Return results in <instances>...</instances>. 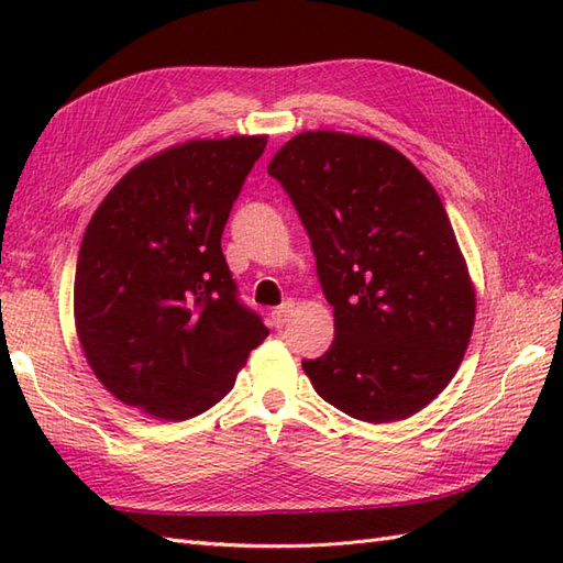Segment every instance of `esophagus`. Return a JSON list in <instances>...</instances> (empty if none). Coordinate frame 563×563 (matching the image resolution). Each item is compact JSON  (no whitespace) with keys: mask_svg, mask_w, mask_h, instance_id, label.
Instances as JSON below:
<instances>
[{"mask_svg":"<svg viewBox=\"0 0 563 563\" xmlns=\"http://www.w3.org/2000/svg\"><path fill=\"white\" fill-rule=\"evenodd\" d=\"M292 312H295V302L292 300H288V302H283L278 309H273V324H275V329H283L285 324H288L290 321V317H292Z\"/></svg>","mask_w":563,"mask_h":563,"instance_id":"34e87169","label":"esophagus"}]
</instances>
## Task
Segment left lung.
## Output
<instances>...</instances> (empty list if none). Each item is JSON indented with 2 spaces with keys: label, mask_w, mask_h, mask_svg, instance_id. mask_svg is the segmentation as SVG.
Segmentation results:
<instances>
[{
  "label": "left lung",
  "mask_w": 563,
  "mask_h": 563,
  "mask_svg": "<svg viewBox=\"0 0 563 563\" xmlns=\"http://www.w3.org/2000/svg\"><path fill=\"white\" fill-rule=\"evenodd\" d=\"M268 174L300 214L333 307L331 349L302 369L357 421L409 418L450 385L476 295L428 178L385 142L317 130L278 150Z\"/></svg>",
  "instance_id": "1"
}]
</instances>
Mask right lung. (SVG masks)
<instances>
[{"mask_svg":"<svg viewBox=\"0 0 563 563\" xmlns=\"http://www.w3.org/2000/svg\"><path fill=\"white\" fill-rule=\"evenodd\" d=\"M266 135L190 140L133 166L84 232L75 324L115 399L186 421L230 394L268 336L239 302L222 232Z\"/></svg>","mask_w":563,"mask_h":563,"instance_id":"1","label":"right lung"}]
</instances>
